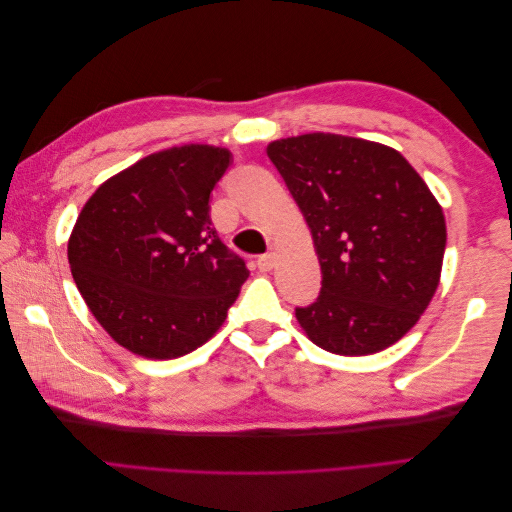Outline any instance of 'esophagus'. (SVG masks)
Instances as JSON below:
<instances>
[{"mask_svg": "<svg viewBox=\"0 0 512 512\" xmlns=\"http://www.w3.org/2000/svg\"><path fill=\"white\" fill-rule=\"evenodd\" d=\"M275 267V254L267 252L258 258V269L260 271H271Z\"/></svg>", "mask_w": 512, "mask_h": 512, "instance_id": "esophagus-1", "label": "esophagus"}]
</instances>
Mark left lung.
Returning <instances> with one entry per match:
<instances>
[{
	"label": "left lung",
	"mask_w": 512,
	"mask_h": 512,
	"mask_svg": "<svg viewBox=\"0 0 512 512\" xmlns=\"http://www.w3.org/2000/svg\"><path fill=\"white\" fill-rule=\"evenodd\" d=\"M312 232L316 303L294 309L318 348L376 354L399 342L440 284L446 222L436 196L389 145L309 132L267 145Z\"/></svg>",
	"instance_id": "8db88e82"
}]
</instances>
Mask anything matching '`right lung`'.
Wrapping results in <instances>:
<instances>
[{
  "mask_svg": "<svg viewBox=\"0 0 512 512\" xmlns=\"http://www.w3.org/2000/svg\"><path fill=\"white\" fill-rule=\"evenodd\" d=\"M228 164L224 147L175 145L119 170L83 205L70 271L119 346L168 361L220 331L250 275L209 220V194Z\"/></svg>",
  "mask_w": 512,
  "mask_h": 512,
  "instance_id": "add662e5",
  "label": "right lung"
}]
</instances>
